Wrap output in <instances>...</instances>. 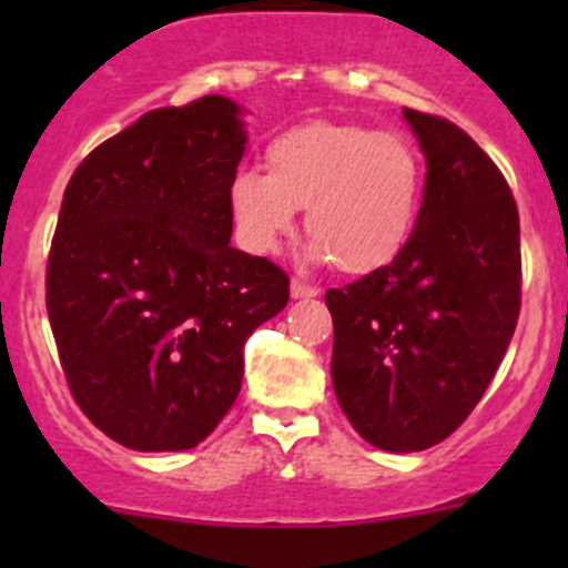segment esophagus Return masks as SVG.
Instances as JSON below:
<instances>
[{
    "mask_svg": "<svg viewBox=\"0 0 568 568\" xmlns=\"http://www.w3.org/2000/svg\"><path fill=\"white\" fill-rule=\"evenodd\" d=\"M321 291L316 288V285H307L302 283V280H291V296L294 300H313V296H318Z\"/></svg>",
    "mask_w": 568,
    "mask_h": 568,
    "instance_id": "obj_1",
    "label": "esophagus"
}]
</instances>
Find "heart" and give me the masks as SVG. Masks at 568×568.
<instances>
[{"label": "heart", "mask_w": 568, "mask_h": 568, "mask_svg": "<svg viewBox=\"0 0 568 568\" xmlns=\"http://www.w3.org/2000/svg\"><path fill=\"white\" fill-rule=\"evenodd\" d=\"M268 173L239 168L227 209L239 244L252 255L280 247L305 209L313 261L348 274L387 266L415 231L423 162L398 134L365 125L305 123L274 136Z\"/></svg>", "instance_id": "obj_1"}]
</instances>
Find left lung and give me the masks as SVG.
Segmentation results:
<instances>
[{"instance_id":"obj_1","label":"left lung","mask_w":568,"mask_h":568,"mask_svg":"<svg viewBox=\"0 0 568 568\" xmlns=\"http://www.w3.org/2000/svg\"><path fill=\"white\" fill-rule=\"evenodd\" d=\"M426 156L415 231L387 266L326 291L332 387L359 437L412 454L456 432L519 318V211L506 178L450 120L404 109Z\"/></svg>"}]
</instances>
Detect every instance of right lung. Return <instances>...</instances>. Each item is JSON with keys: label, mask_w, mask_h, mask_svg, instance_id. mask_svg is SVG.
Masks as SVG:
<instances>
[{"label": "right lung", "mask_w": 568, "mask_h": 568, "mask_svg": "<svg viewBox=\"0 0 568 568\" xmlns=\"http://www.w3.org/2000/svg\"><path fill=\"white\" fill-rule=\"evenodd\" d=\"M242 106L205 95L101 142L62 194L45 311L73 398L131 450L203 443L242 390L244 343L288 274L231 247Z\"/></svg>", "instance_id": "obj_1"}]
</instances>
